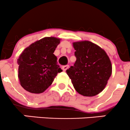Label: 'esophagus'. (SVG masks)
Segmentation results:
<instances>
[{
  "mask_svg": "<svg viewBox=\"0 0 130 130\" xmlns=\"http://www.w3.org/2000/svg\"><path fill=\"white\" fill-rule=\"evenodd\" d=\"M69 65H65V66H63L62 67V70L64 71V72H65L67 70L69 69Z\"/></svg>",
  "mask_w": 130,
  "mask_h": 130,
  "instance_id": "34e87169",
  "label": "esophagus"
}]
</instances>
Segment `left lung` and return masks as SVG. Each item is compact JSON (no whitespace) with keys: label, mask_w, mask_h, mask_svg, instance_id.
<instances>
[{"label":"left lung","mask_w":130,"mask_h":130,"mask_svg":"<svg viewBox=\"0 0 130 130\" xmlns=\"http://www.w3.org/2000/svg\"><path fill=\"white\" fill-rule=\"evenodd\" d=\"M76 60L66 71L76 91L93 96L103 91L112 73L110 58L103 49L90 41L73 43Z\"/></svg>","instance_id":"left-lung-1"}]
</instances>
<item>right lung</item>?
<instances>
[{"label": "right lung", "mask_w": 130, "mask_h": 130, "mask_svg": "<svg viewBox=\"0 0 130 130\" xmlns=\"http://www.w3.org/2000/svg\"><path fill=\"white\" fill-rule=\"evenodd\" d=\"M60 39L45 37L27 47L17 60L22 87L32 93H41L52 85L62 70L54 54Z\"/></svg>", "instance_id": "obj_1"}]
</instances>
